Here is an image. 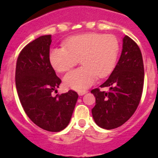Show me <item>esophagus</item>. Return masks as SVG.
Instances as JSON below:
<instances>
[{
  "mask_svg": "<svg viewBox=\"0 0 158 158\" xmlns=\"http://www.w3.org/2000/svg\"><path fill=\"white\" fill-rule=\"evenodd\" d=\"M88 92L86 91V90H81V91H79L78 92V94H79V96H83V95H84L85 94H87Z\"/></svg>",
  "mask_w": 158,
  "mask_h": 158,
  "instance_id": "34e87169",
  "label": "esophagus"
}]
</instances>
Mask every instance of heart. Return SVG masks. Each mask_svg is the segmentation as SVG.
<instances>
[{
	"mask_svg": "<svg viewBox=\"0 0 158 158\" xmlns=\"http://www.w3.org/2000/svg\"><path fill=\"white\" fill-rule=\"evenodd\" d=\"M119 51V41L114 35L85 33L68 39L64 47L52 49L49 59L59 72L68 71L79 59L82 66L65 74L64 84L67 88L81 91L91 86L98 77L104 78L112 72Z\"/></svg>",
	"mask_w": 158,
	"mask_h": 158,
	"instance_id": "b5f03b06",
	"label": "heart"
}]
</instances>
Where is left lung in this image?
<instances>
[{
	"mask_svg": "<svg viewBox=\"0 0 158 158\" xmlns=\"http://www.w3.org/2000/svg\"><path fill=\"white\" fill-rule=\"evenodd\" d=\"M144 68L139 46L130 37L123 38L122 52L115 69L101 88L91 93L96 98L92 109L94 121L99 127L112 130L125 123L137 109L142 96Z\"/></svg>",
	"mask_w": 158,
	"mask_h": 158,
	"instance_id": "8db88e82",
	"label": "left lung"
}]
</instances>
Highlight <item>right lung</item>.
Masks as SVG:
<instances>
[{"label": "right lung", "mask_w": 158, "mask_h": 158, "mask_svg": "<svg viewBox=\"0 0 158 158\" xmlns=\"http://www.w3.org/2000/svg\"><path fill=\"white\" fill-rule=\"evenodd\" d=\"M52 36H41L26 45L19 55L15 85L19 98L29 119L50 132L69 125L79 95L69 90L53 96L61 80L49 59Z\"/></svg>", "instance_id": "obj_1"}]
</instances>
